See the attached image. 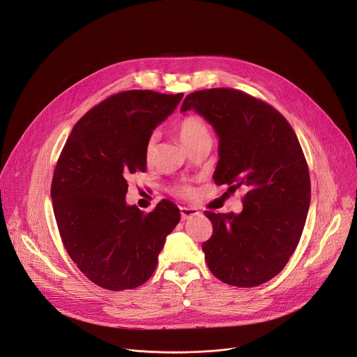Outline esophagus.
Listing matches in <instances>:
<instances>
[{
    "mask_svg": "<svg viewBox=\"0 0 357 357\" xmlns=\"http://www.w3.org/2000/svg\"><path fill=\"white\" fill-rule=\"evenodd\" d=\"M199 215L197 209H193V208H181V216H182V220H188L193 216Z\"/></svg>",
    "mask_w": 357,
    "mask_h": 357,
    "instance_id": "esophagus-1",
    "label": "esophagus"
}]
</instances>
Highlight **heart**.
I'll return each instance as SVG.
<instances>
[{"label": "heart", "instance_id": "1", "mask_svg": "<svg viewBox=\"0 0 357 357\" xmlns=\"http://www.w3.org/2000/svg\"><path fill=\"white\" fill-rule=\"evenodd\" d=\"M176 132H178V135L181 138V141L188 148H190L195 142H197L202 138L211 137V130H209L208 124L205 123V120H203L199 116H195V114L186 116L182 120H179L178 124H176ZM155 141H157V135L155 134H152L149 137V139L146 141L145 155L148 158H151L152 154H154ZM175 193L181 199H190L195 195V189L192 186H189V185H181V186L176 188Z\"/></svg>", "mask_w": 357, "mask_h": 357}]
</instances>
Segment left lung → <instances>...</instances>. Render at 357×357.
Returning <instances> with one entry per match:
<instances>
[{"instance_id":"8db88e82","label":"left lung","mask_w":357,"mask_h":357,"mask_svg":"<svg viewBox=\"0 0 357 357\" xmlns=\"http://www.w3.org/2000/svg\"><path fill=\"white\" fill-rule=\"evenodd\" d=\"M181 110H195L219 135L216 185L247 189L240 215L206 212L208 267L225 284L261 285L287 266L307 220L311 179L301 144L278 110L237 89L193 91Z\"/></svg>"}]
</instances>
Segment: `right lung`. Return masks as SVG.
I'll return each mask as SVG.
<instances>
[{
	"label": "right lung",
	"instance_id": "obj_1",
	"mask_svg": "<svg viewBox=\"0 0 357 357\" xmlns=\"http://www.w3.org/2000/svg\"><path fill=\"white\" fill-rule=\"evenodd\" d=\"M182 93H116L73 127L54 172L50 196L62 243L77 268L96 285L123 291L154 274L167 236L181 213L162 199L144 213L128 206L127 179L145 172L152 130L178 106Z\"/></svg>",
	"mask_w": 357,
	"mask_h": 357
}]
</instances>
